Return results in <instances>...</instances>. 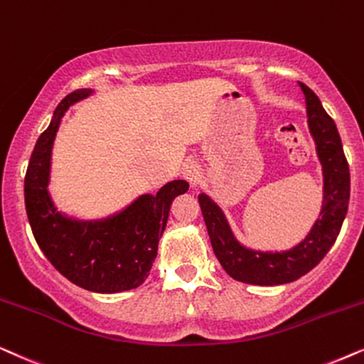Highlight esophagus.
I'll return each mask as SVG.
<instances>
[{"instance_id":"1","label":"esophagus","mask_w":364,"mask_h":364,"mask_svg":"<svg viewBox=\"0 0 364 364\" xmlns=\"http://www.w3.org/2000/svg\"><path fill=\"white\" fill-rule=\"evenodd\" d=\"M183 176H185L190 185L193 188L200 186L201 185V179H203V173H201V166L196 163H186L185 168H183Z\"/></svg>"}]
</instances>
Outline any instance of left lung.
Wrapping results in <instances>:
<instances>
[{
	"instance_id": "left-lung-1",
	"label": "left lung",
	"mask_w": 364,
	"mask_h": 364,
	"mask_svg": "<svg viewBox=\"0 0 364 364\" xmlns=\"http://www.w3.org/2000/svg\"><path fill=\"white\" fill-rule=\"evenodd\" d=\"M308 105V121L324 174V201L321 216L298 246L283 253H259L241 246L232 238L220 208L206 195L198 196L208 235L218 261L231 278L248 284H284L301 278L321 261L331 248L345 221L350 203V166L340 133L321 101L304 83H299Z\"/></svg>"
}]
</instances>
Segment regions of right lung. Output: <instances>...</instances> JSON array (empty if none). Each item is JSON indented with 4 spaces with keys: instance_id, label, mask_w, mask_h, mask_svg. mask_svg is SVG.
Instances as JSON below:
<instances>
[{
    "instance_id": "obj_1",
    "label": "right lung",
    "mask_w": 364,
    "mask_h": 364,
    "mask_svg": "<svg viewBox=\"0 0 364 364\" xmlns=\"http://www.w3.org/2000/svg\"><path fill=\"white\" fill-rule=\"evenodd\" d=\"M88 95L90 90L68 95L38 138L24 176L26 215L38 246L71 283L95 293L128 291L148 278L169 208L174 198L188 191V183H168L156 196L144 195L103 221H71L56 213L46 191L53 139L70 105Z\"/></svg>"
}]
</instances>
